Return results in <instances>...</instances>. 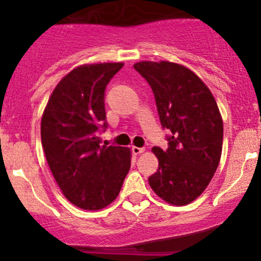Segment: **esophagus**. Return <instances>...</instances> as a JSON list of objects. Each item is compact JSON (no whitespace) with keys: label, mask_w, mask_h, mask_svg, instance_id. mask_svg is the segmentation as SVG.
I'll use <instances>...</instances> for the list:
<instances>
[{"label":"esophagus","mask_w":261,"mask_h":261,"mask_svg":"<svg viewBox=\"0 0 261 261\" xmlns=\"http://www.w3.org/2000/svg\"><path fill=\"white\" fill-rule=\"evenodd\" d=\"M133 152L135 155H139V154H141V152H144L145 151V149H144V147H138V146H133Z\"/></svg>","instance_id":"esophagus-1"}]
</instances>
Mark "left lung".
Instances as JSON below:
<instances>
[{"label":"left lung","mask_w":261,"mask_h":261,"mask_svg":"<svg viewBox=\"0 0 261 261\" xmlns=\"http://www.w3.org/2000/svg\"><path fill=\"white\" fill-rule=\"evenodd\" d=\"M151 87L159 120L167 135L165 150L154 146L159 160L149 177L152 191L175 206L191 203L206 189L222 151L223 123L208 87L192 70L170 62L134 65Z\"/></svg>","instance_id":"left-lung-1"}]
</instances>
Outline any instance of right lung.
<instances>
[{"instance_id":"1","label":"right lung","mask_w":261,"mask_h":261,"mask_svg":"<svg viewBox=\"0 0 261 261\" xmlns=\"http://www.w3.org/2000/svg\"><path fill=\"white\" fill-rule=\"evenodd\" d=\"M122 63L82 65L55 87L41 118V144L58 186L82 210L105 208L118 196L131 165L130 149L101 145L109 127L107 84Z\"/></svg>"}]
</instances>
